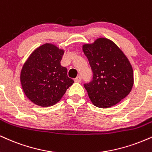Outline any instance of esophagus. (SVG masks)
I'll return each instance as SVG.
<instances>
[{"label":"esophagus","instance_id":"obj_1","mask_svg":"<svg viewBox=\"0 0 152 152\" xmlns=\"http://www.w3.org/2000/svg\"><path fill=\"white\" fill-rule=\"evenodd\" d=\"M81 76H78L77 77L75 78V82H81Z\"/></svg>","mask_w":152,"mask_h":152}]
</instances>
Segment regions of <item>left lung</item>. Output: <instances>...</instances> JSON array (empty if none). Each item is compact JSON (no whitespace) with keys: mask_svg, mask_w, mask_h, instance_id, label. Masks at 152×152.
<instances>
[{"mask_svg":"<svg viewBox=\"0 0 152 152\" xmlns=\"http://www.w3.org/2000/svg\"><path fill=\"white\" fill-rule=\"evenodd\" d=\"M83 51L93 71L92 81L84 84L91 102L100 108L116 105L130 93L134 83L128 58L107 38L83 45Z\"/></svg>","mask_w":152,"mask_h":152,"instance_id":"8db88e82","label":"left lung"}]
</instances>
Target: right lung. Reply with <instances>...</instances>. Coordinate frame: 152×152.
Returning <instances> with one entry per match:
<instances>
[{
	"label": "right lung",
	"instance_id": "right-lung-1",
	"mask_svg": "<svg viewBox=\"0 0 152 152\" xmlns=\"http://www.w3.org/2000/svg\"><path fill=\"white\" fill-rule=\"evenodd\" d=\"M64 51L52 44L37 48L24 64L20 73L23 90L29 100L41 107H48L61 100L74 80L61 65Z\"/></svg>",
	"mask_w": 152,
	"mask_h": 152
}]
</instances>
